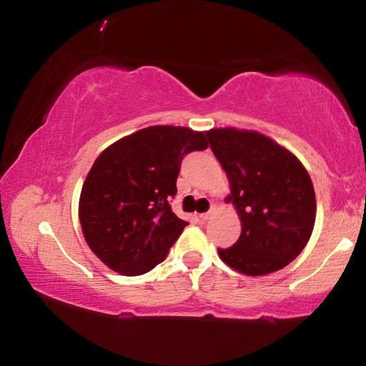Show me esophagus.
<instances>
[{"label": "esophagus", "instance_id": "34e87169", "mask_svg": "<svg viewBox=\"0 0 366 366\" xmlns=\"http://www.w3.org/2000/svg\"><path fill=\"white\" fill-rule=\"evenodd\" d=\"M209 216H212V212H207V213H202L198 214V218H200V221H208Z\"/></svg>", "mask_w": 366, "mask_h": 366}]
</instances>
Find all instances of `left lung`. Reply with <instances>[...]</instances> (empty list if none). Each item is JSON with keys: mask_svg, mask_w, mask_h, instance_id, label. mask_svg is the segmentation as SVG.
I'll use <instances>...</instances> for the list:
<instances>
[{"mask_svg": "<svg viewBox=\"0 0 366 366\" xmlns=\"http://www.w3.org/2000/svg\"><path fill=\"white\" fill-rule=\"evenodd\" d=\"M207 137L242 222L237 242L218 249L221 259L249 276L282 269L305 249L315 226L317 198L307 169L263 134L227 127Z\"/></svg>", "mask_w": 366, "mask_h": 366, "instance_id": "1", "label": "left lung"}]
</instances>
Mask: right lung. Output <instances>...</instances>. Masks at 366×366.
Here are the masks:
<instances>
[{"label":"right lung","mask_w":366,"mask_h":366,"mask_svg":"<svg viewBox=\"0 0 366 366\" xmlns=\"http://www.w3.org/2000/svg\"><path fill=\"white\" fill-rule=\"evenodd\" d=\"M203 132L152 126L109 145L92 166L79 219L92 252L124 276H139L168 257L187 221L172 213L184 157L205 150Z\"/></svg>","instance_id":"obj_1"}]
</instances>
